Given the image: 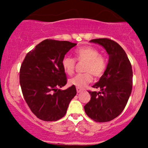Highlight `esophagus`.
<instances>
[{
    "mask_svg": "<svg viewBox=\"0 0 148 148\" xmlns=\"http://www.w3.org/2000/svg\"><path fill=\"white\" fill-rule=\"evenodd\" d=\"M76 91H77L78 93L81 92L83 91V89H81V88H76Z\"/></svg>",
    "mask_w": 148,
    "mask_h": 148,
    "instance_id": "34e87169",
    "label": "esophagus"
}]
</instances>
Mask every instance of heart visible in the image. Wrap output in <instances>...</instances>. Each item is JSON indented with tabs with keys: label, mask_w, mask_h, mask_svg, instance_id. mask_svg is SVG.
Masks as SVG:
<instances>
[{
	"label": "heart",
	"mask_w": 148,
	"mask_h": 148,
	"mask_svg": "<svg viewBox=\"0 0 148 148\" xmlns=\"http://www.w3.org/2000/svg\"><path fill=\"white\" fill-rule=\"evenodd\" d=\"M97 49L89 46L81 47L76 51L75 56L78 61L86 62L84 71L86 73L79 74L69 80V84L76 88H82L90 84L92 80V74L95 78L103 75L106 69V58L99 55ZM76 61L69 56H64L62 60V67L64 72L72 75L74 72Z\"/></svg>",
	"instance_id": "1"
}]
</instances>
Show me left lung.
Listing matches in <instances>:
<instances>
[{
	"mask_svg": "<svg viewBox=\"0 0 148 148\" xmlns=\"http://www.w3.org/2000/svg\"><path fill=\"white\" fill-rule=\"evenodd\" d=\"M90 42L102 46L109 58L103 74L92 86L100 91H88L91 99L84 109L94 121L105 123L118 117L126 106L133 84L132 64L124 49L115 41L100 38Z\"/></svg>",
	"mask_w": 148,
	"mask_h": 148,
	"instance_id": "8db88e82",
	"label": "left lung"
}]
</instances>
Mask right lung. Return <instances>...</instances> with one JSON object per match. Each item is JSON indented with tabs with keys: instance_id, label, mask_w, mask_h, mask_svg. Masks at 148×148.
I'll return each instance as SVG.
<instances>
[{
	"instance_id": "1",
	"label": "right lung",
	"mask_w": 148,
	"mask_h": 148,
	"mask_svg": "<svg viewBox=\"0 0 148 148\" xmlns=\"http://www.w3.org/2000/svg\"><path fill=\"white\" fill-rule=\"evenodd\" d=\"M76 43L45 40L25 56L20 69L22 93L31 111L44 121H56L67 113L69 103L76 95L74 86L67 84L62 60Z\"/></svg>"
}]
</instances>
